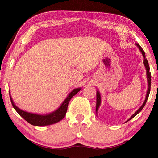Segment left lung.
Instances as JSON below:
<instances>
[{"label": "left lung", "mask_w": 158, "mask_h": 158, "mask_svg": "<svg viewBox=\"0 0 158 158\" xmlns=\"http://www.w3.org/2000/svg\"><path fill=\"white\" fill-rule=\"evenodd\" d=\"M136 45H137L138 48L139 49V50H140V52H142V55H143L144 59V66H145V68H146L147 79H148V90H147V94H146V97H145V100H144L143 104H142V105L141 106H140L139 109H138L137 111H136L135 113L133 115L131 116V117L129 118L128 120L127 121V122H128V121L131 119V118H133L136 115H137V114H139V112L142 111V109H143L144 106H145V104H146V102H147V101H148V97H149V95H150V86H151V73H150V66H149L148 60H147L146 58H145V53H144V52L143 49H142L141 46H140V45H139V44H137H137H136ZM101 94H100V93L98 92V90H97V92H96V114H97V112H98V109H99V106H100V105H101Z\"/></svg>", "instance_id": "1"}]
</instances>
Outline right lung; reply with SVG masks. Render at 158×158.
<instances>
[{
    "instance_id": "right-lung-1",
    "label": "right lung",
    "mask_w": 158,
    "mask_h": 158,
    "mask_svg": "<svg viewBox=\"0 0 158 158\" xmlns=\"http://www.w3.org/2000/svg\"><path fill=\"white\" fill-rule=\"evenodd\" d=\"M81 88H75L73 90H72L67 98L64 99L63 102L61 104V106L56 110V111H53L52 113L48 114H32L29 113V112L24 111L23 110H21L16 106L14 104V101L12 100L11 96L10 95V99L11 101L12 106L14 107V109L16 110L19 115L21 117L23 118V119H25L27 122H29V124L34 126H47V125H51L53 124H55L60 121H61L62 118L65 116L67 110H68V103L70 102V99L73 98V96H75V94H77Z\"/></svg>"
}]
</instances>
